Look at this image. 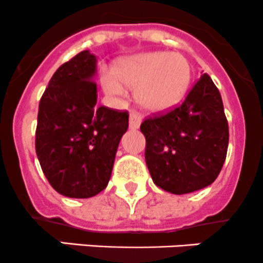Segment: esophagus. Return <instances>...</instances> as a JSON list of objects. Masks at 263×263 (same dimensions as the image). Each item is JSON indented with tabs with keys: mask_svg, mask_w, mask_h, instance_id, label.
Returning a JSON list of instances; mask_svg holds the SVG:
<instances>
[{
	"mask_svg": "<svg viewBox=\"0 0 263 263\" xmlns=\"http://www.w3.org/2000/svg\"><path fill=\"white\" fill-rule=\"evenodd\" d=\"M140 123H142V118H140L139 114L132 111L130 116H129V128H130L132 130H135V129L139 128Z\"/></svg>",
	"mask_w": 263,
	"mask_h": 263,
	"instance_id": "obj_1",
	"label": "esophagus"
}]
</instances>
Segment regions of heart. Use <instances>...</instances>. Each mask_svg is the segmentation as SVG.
I'll return each mask as SVG.
<instances>
[{
	"instance_id": "b5f03b06",
	"label": "heart",
	"mask_w": 263,
	"mask_h": 263,
	"mask_svg": "<svg viewBox=\"0 0 263 263\" xmlns=\"http://www.w3.org/2000/svg\"><path fill=\"white\" fill-rule=\"evenodd\" d=\"M191 79V64L183 54L149 52L120 61L114 74L101 75V84L112 96H123L124 88L135 89V98L144 110L165 112L183 101Z\"/></svg>"
}]
</instances>
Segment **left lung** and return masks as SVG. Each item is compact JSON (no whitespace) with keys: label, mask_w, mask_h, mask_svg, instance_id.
<instances>
[{"label":"left lung","mask_w":263,"mask_h":263,"mask_svg":"<svg viewBox=\"0 0 263 263\" xmlns=\"http://www.w3.org/2000/svg\"><path fill=\"white\" fill-rule=\"evenodd\" d=\"M145 163L153 183L174 194L206 188L219 176L226 158L229 125L221 95L203 74L184 102L145 119Z\"/></svg>","instance_id":"obj_1"}]
</instances>
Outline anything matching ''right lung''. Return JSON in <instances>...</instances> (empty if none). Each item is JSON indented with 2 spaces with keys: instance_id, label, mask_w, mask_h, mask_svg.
<instances>
[{
  "instance_id": "add662e5",
  "label": "right lung",
  "mask_w": 263,
  "mask_h": 263,
  "mask_svg": "<svg viewBox=\"0 0 263 263\" xmlns=\"http://www.w3.org/2000/svg\"><path fill=\"white\" fill-rule=\"evenodd\" d=\"M95 54L82 51L52 75L38 108L35 152L57 193L89 198L107 186L128 111L96 107Z\"/></svg>"
}]
</instances>
